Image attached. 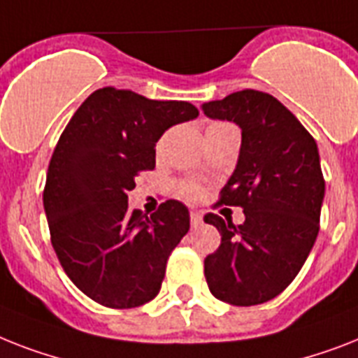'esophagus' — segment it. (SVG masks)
<instances>
[{
    "mask_svg": "<svg viewBox=\"0 0 358 358\" xmlns=\"http://www.w3.org/2000/svg\"><path fill=\"white\" fill-rule=\"evenodd\" d=\"M200 224H202V215H200L199 211H191V226L196 228V226Z\"/></svg>",
    "mask_w": 358,
    "mask_h": 358,
    "instance_id": "obj_1",
    "label": "esophagus"
}]
</instances>
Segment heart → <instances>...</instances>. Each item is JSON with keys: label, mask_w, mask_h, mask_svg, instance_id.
Listing matches in <instances>:
<instances>
[{"label": "heart", "mask_w": 358, "mask_h": 358, "mask_svg": "<svg viewBox=\"0 0 358 358\" xmlns=\"http://www.w3.org/2000/svg\"><path fill=\"white\" fill-rule=\"evenodd\" d=\"M217 124H220V123H217ZM217 124H211V127H217ZM182 194H184L185 199H189V200L199 199L200 187H199V185H194V184H184V185H182Z\"/></svg>", "instance_id": "heart-1"}]
</instances>
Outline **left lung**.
Returning a JSON list of instances; mask_svg holds the SVG:
<instances>
[{"instance_id": "1", "label": "left lung", "mask_w": 358, "mask_h": 358, "mask_svg": "<svg viewBox=\"0 0 358 358\" xmlns=\"http://www.w3.org/2000/svg\"><path fill=\"white\" fill-rule=\"evenodd\" d=\"M202 110L239 124V159L219 204L245 211L239 226L219 215L204 217L222 237L204 261L206 281L220 301L264 303L292 283L320 229L325 182L318 147L294 113L263 92H235Z\"/></svg>"}]
</instances>
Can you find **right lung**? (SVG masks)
I'll return each instance as SVG.
<instances>
[{
	"label": "right lung",
	"mask_w": 358,
	"mask_h": 358,
	"mask_svg": "<svg viewBox=\"0 0 358 358\" xmlns=\"http://www.w3.org/2000/svg\"><path fill=\"white\" fill-rule=\"evenodd\" d=\"M199 110L130 90L90 95L58 139L43 189L51 243L68 278L97 303L132 309L159 292L189 211L167 200L150 217L129 209V191L156 165V143Z\"/></svg>",
	"instance_id": "1"
}]
</instances>
